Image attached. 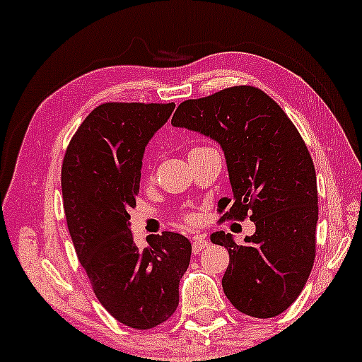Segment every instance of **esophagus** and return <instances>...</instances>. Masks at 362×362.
<instances>
[{
	"label": "esophagus",
	"instance_id": "1",
	"mask_svg": "<svg viewBox=\"0 0 362 362\" xmlns=\"http://www.w3.org/2000/svg\"><path fill=\"white\" fill-rule=\"evenodd\" d=\"M208 247V240H204L202 235H195L193 237V242H192V249H193V252H199V250H203V249H206Z\"/></svg>",
	"mask_w": 362,
	"mask_h": 362
}]
</instances>
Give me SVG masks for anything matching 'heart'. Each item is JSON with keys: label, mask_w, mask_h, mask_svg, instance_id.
I'll return each instance as SVG.
<instances>
[{"label": "heart", "mask_w": 362, "mask_h": 362, "mask_svg": "<svg viewBox=\"0 0 362 362\" xmlns=\"http://www.w3.org/2000/svg\"><path fill=\"white\" fill-rule=\"evenodd\" d=\"M199 148H203V146H195V148H192L190 151H193V149H199Z\"/></svg>", "instance_id": "obj_1"}]
</instances>
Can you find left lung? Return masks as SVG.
I'll return each instance as SVG.
<instances>
[{"label": "left lung", "mask_w": 362, "mask_h": 362, "mask_svg": "<svg viewBox=\"0 0 362 362\" xmlns=\"http://www.w3.org/2000/svg\"><path fill=\"white\" fill-rule=\"evenodd\" d=\"M172 125L206 134L224 151L233 198L219 199V223L250 218L257 228L242 245L223 230L211 234L229 252L224 294L245 315H279L298 299L315 260L317 177L298 128L253 86L182 102Z\"/></svg>", "instance_id": "1"}]
</instances>
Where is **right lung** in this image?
<instances>
[{"mask_svg":"<svg viewBox=\"0 0 362 362\" xmlns=\"http://www.w3.org/2000/svg\"><path fill=\"white\" fill-rule=\"evenodd\" d=\"M174 109V102L95 107L73 134L62 165L64 216L78 260L107 312L136 330L174 314L192 255L182 234L149 235V245L139 249L128 228L144 148Z\"/></svg>","mask_w":362,"mask_h":362,"instance_id":"1","label":"right lung"}]
</instances>
